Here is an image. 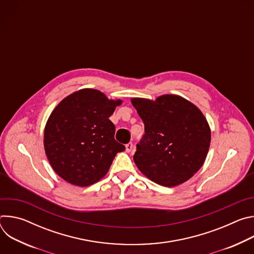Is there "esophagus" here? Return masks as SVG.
Here are the masks:
<instances>
[{
  "mask_svg": "<svg viewBox=\"0 0 254 254\" xmlns=\"http://www.w3.org/2000/svg\"><path fill=\"white\" fill-rule=\"evenodd\" d=\"M132 148H133L132 142H128V143L126 144V151H127V153H129V152L132 150Z\"/></svg>",
  "mask_w": 254,
  "mask_h": 254,
  "instance_id": "34e87169",
  "label": "esophagus"
}]
</instances>
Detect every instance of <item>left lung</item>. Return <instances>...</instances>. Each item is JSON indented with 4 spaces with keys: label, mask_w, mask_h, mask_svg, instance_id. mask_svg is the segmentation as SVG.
Wrapping results in <instances>:
<instances>
[{
    "label": "left lung",
    "mask_w": 254,
    "mask_h": 254,
    "mask_svg": "<svg viewBox=\"0 0 254 254\" xmlns=\"http://www.w3.org/2000/svg\"><path fill=\"white\" fill-rule=\"evenodd\" d=\"M130 101L144 124V134L133 155L138 170L164 187H176L191 179L203 166L211 141L202 112L176 94Z\"/></svg>",
    "instance_id": "8db88e82"
}]
</instances>
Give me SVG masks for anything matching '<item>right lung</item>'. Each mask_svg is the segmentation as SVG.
Instances as JSON below:
<instances>
[{
	"label": "right lung",
	"mask_w": 254,
	"mask_h": 254,
	"mask_svg": "<svg viewBox=\"0 0 254 254\" xmlns=\"http://www.w3.org/2000/svg\"><path fill=\"white\" fill-rule=\"evenodd\" d=\"M122 99H108L97 89L83 88L62 99L44 128V149L54 172L67 183L90 186L126 150L115 139L110 117Z\"/></svg>",
	"instance_id": "add662e5"
}]
</instances>
